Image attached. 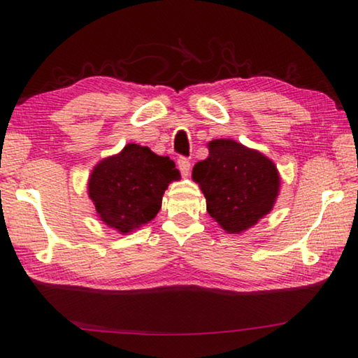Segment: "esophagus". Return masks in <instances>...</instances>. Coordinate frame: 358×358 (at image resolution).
<instances>
[{"mask_svg":"<svg viewBox=\"0 0 358 358\" xmlns=\"http://www.w3.org/2000/svg\"><path fill=\"white\" fill-rule=\"evenodd\" d=\"M177 166L180 169V172L183 177H187L189 175V171H191V162L186 159V157H180V159L177 161Z\"/></svg>","mask_w":358,"mask_h":358,"instance_id":"obj_1","label":"esophagus"}]
</instances>
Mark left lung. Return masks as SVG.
I'll return each mask as SVG.
<instances>
[{"instance_id": "1", "label": "left lung", "mask_w": 358, "mask_h": 358, "mask_svg": "<svg viewBox=\"0 0 358 358\" xmlns=\"http://www.w3.org/2000/svg\"><path fill=\"white\" fill-rule=\"evenodd\" d=\"M208 157L192 169L207 211L227 234H243L273 210L281 178L275 162L232 138L207 143Z\"/></svg>"}]
</instances>
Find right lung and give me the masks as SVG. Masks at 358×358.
Returning <instances> with one entry per match:
<instances>
[{"label": "right lung", "mask_w": 358, "mask_h": 358, "mask_svg": "<svg viewBox=\"0 0 358 358\" xmlns=\"http://www.w3.org/2000/svg\"><path fill=\"white\" fill-rule=\"evenodd\" d=\"M177 180L180 172L171 157L128 143L120 153L104 157L93 167L88 197L99 220L126 235L155 220L164 191Z\"/></svg>", "instance_id": "add662e5"}]
</instances>
